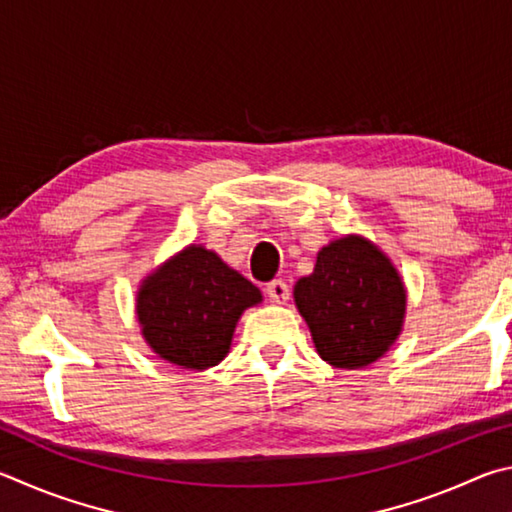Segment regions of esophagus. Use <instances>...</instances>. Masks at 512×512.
Instances as JSON below:
<instances>
[{
	"instance_id": "1",
	"label": "esophagus",
	"mask_w": 512,
	"mask_h": 512,
	"mask_svg": "<svg viewBox=\"0 0 512 512\" xmlns=\"http://www.w3.org/2000/svg\"><path fill=\"white\" fill-rule=\"evenodd\" d=\"M265 294L272 303H285V299L290 297L288 283H285L283 279H274L265 285Z\"/></svg>"
}]
</instances>
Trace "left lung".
I'll list each match as a JSON object with an SVG mask.
<instances>
[{
  "mask_svg": "<svg viewBox=\"0 0 512 512\" xmlns=\"http://www.w3.org/2000/svg\"><path fill=\"white\" fill-rule=\"evenodd\" d=\"M319 355L337 369H362L387 353L405 317V288L389 258L348 236L319 251L315 272L294 285Z\"/></svg>",
  "mask_w": 512,
  "mask_h": 512,
  "instance_id": "8db88e82",
  "label": "left lung"
}]
</instances>
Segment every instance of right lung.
Returning a JSON list of instances; mask_svg holds the SVG:
<instances>
[{
	"label": "right lung",
	"mask_w": 512,
	"mask_h": 512,
	"mask_svg": "<svg viewBox=\"0 0 512 512\" xmlns=\"http://www.w3.org/2000/svg\"><path fill=\"white\" fill-rule=\"evenodd\" d=\"M258 301L261 290L213 251L188 247L141 285L137 315L159 357L184 369H209L229 353L242 310Z\"/></svg>",
	"instance_id": "add662e5"
}]
</instances>
